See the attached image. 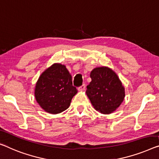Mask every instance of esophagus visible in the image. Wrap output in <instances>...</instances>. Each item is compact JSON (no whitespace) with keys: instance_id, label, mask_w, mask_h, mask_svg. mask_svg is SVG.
<instances>
[{"instance_id":"esophagus-1","label":"esophagus","mask_w":159,"mask_h":159,"mask_svg":"<svg viewBox=\"0 0 159 159\" xmlns=\"http://www.w3.org/2000/svg\"><path fill=\"white\" fill-rule=\"evenodd\" d=\"M85 88H86V86H85V84H83L82 86H80V87L78 88V90H79V91H84V90L85 89Z\"/></svg>"}]
</instances>
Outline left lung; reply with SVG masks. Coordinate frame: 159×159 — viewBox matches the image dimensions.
I'll list each match as a JSON object with an SVG mask.
<instances>
[{"mask_svg":"<svg viewBox=\"0 0 159 159\" xmlns=\"http://www.w3.org/2000/svg\"><path fill=\"white\" fill-rule=\"evenodd\" d=\"M91 81L87 86V96L93 108L103 114H110L117 109L125 98V88L111 68L101 66L93 68Z\"/></svg>","mask_w":159,"mask_h":159,"instance_id":"1","label":"left lung"}]
</instances>
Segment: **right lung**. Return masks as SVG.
I'll return each instance as SVG.
<instances>
[{
    "label": "right lung",
    "instance_id": "right-lung-1",
    "mask_svg": "<svg viewBox=\"0 0 159 159\" xmlns=\"http://www.w3.org/2000/svg\"><path fill=\"white\" fill-rule=\"evenodd\" d=\"M73 86L72 76L66 66L53 63L43 72L35 87V98L46 112L60 113L70 106L73 97L77 93Z\"/></svg>",
    "mask_w": 159,
    "mask_h": 159
}]
</instances>
